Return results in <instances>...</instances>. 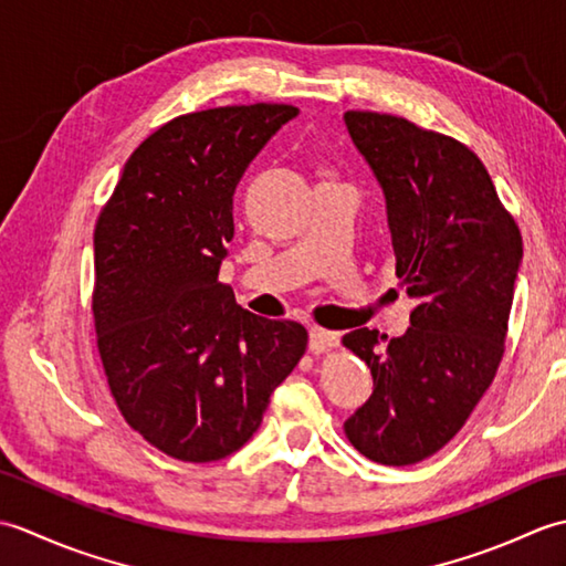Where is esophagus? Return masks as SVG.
Masks as SVG:
<instances>
[{
	"instance_id": "obj_1",
	"label": "esophagus",
	"mask_w": 566,
	"mask_h": 566,
	"mask_svg": "<svg viewBox=\"0 0 566 566\" xmlns=\"http://www.w3.org/2000/svg\"><path fill=\"white\" fill-rule=\"evenodd\" d=\"M340 343V335L333 333V331H323V328H311L308 333V350L314 355H321V353H328L333 350L335 345Z\"/></svg>"
}]
</instances>
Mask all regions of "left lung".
Masks as SVG:
<instances>
[{
  "label": "left lung",
  "mask_w": 566,
  "mask_h": 566,
  "mask_svg": "<svg viewBox=\"0 0 566 566\" xmlns=\"http://www.w3.org/2000/svg\"><path fill=\"white\" fill-rule=\"evenodd\" d=\"M343 122L384 191L396 276L416 298L401 338L369 328L343 338L375 379L345 436L371 462L416 464L460 432L496 377L523 238L460 140L391 114Z\"/></svg>",
  "instance_id": "1"
}]
</instances>
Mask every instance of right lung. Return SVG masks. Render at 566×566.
<instances>
[{"label": "right lung", "mask_w": 566, "mask_h": 566, "mask_svg": "<svg viewBox=\"0 0 566 566\" xmlns=\"http://www.w3.org/2000/svg\"><path fill=\"white\" fill-rule=\"evenodd\" d=\"M290 104L177 116L126 160L94 228V328L126 423L182 462H216L252 438L308 333L235 304L219 282L240 177Z\"/></svg>", "instance_id": "right-lung-1"}]
</instances>
